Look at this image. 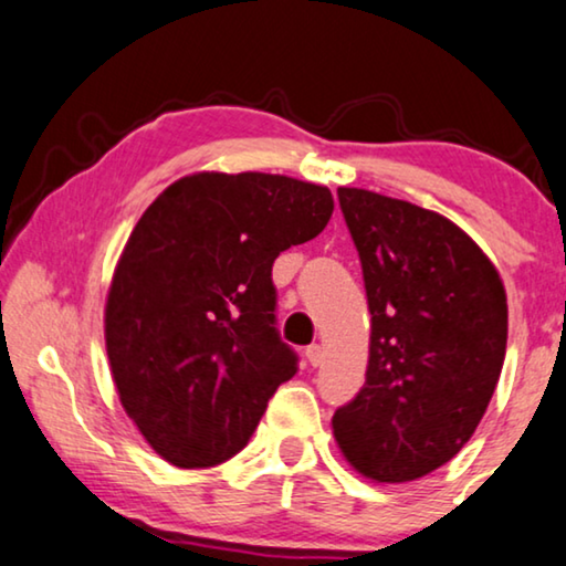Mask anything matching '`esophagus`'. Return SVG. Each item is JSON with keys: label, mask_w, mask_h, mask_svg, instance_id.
Here are the masks:
<instances>
[{"label": "esophagus", "mask_w": 566, "mask_h": 566, "mask_svg": "<svg viewBox=\"0 0 566 566\" xmlns=\"http://www.w3.org/2000/svg\"><path fill=\"white\" fill-rule=\"evenodd\" d=\"M306 359H308L311 367H318L324 363V349L318 347V344H311V347L306 349Z\"/></svg>", "instance_id": "esophagus-1"}]
</instances>
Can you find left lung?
I'll return each mask as SVG.
<instances>
[{
  "mask_svg": "<svg viewBox=\"0 0 566 566\" xmlns=\"http://www.w3.org/2000/svg\"><path fill=\"white\" fill-rule=\"evenodd\" d=\"M370 308L365 385L332 419L339 452L375 482H411L460 452L501 378L507 298L464 229L411 201L339 188Z\"/></svg>",
  "mask_w": 566,
  "mask_h": 566,
  "instance_id": "left-lung-1",
  "label": "left lung"
}]
</instances>
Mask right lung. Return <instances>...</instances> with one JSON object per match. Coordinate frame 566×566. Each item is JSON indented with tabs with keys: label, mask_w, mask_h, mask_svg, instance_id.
Returning a JSON list of instances; mask_svg holds the SVG:
<instances>
[{
	"label": "right lung",
	"mask_w": 566,
	"mask_h": 566,
	"mask_svg": "<svg viewBox=\"0 0 566 566\" xmlns=\"http://www.w3.org/2000/svg\"><path fill=\"white\" fill-rule=\"evenodd\" d=\"M332 211L326 186L252 170L178 178L145 209L114 268L104 339L119 403L163 460L222 464L296 375L270 273Z\"/></svg>",
	"instance_id": "1"
}]
</instances>
